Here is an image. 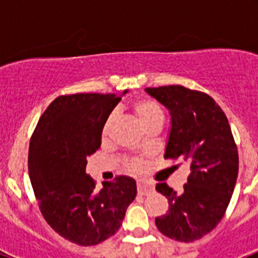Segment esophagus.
Listing matches in <instances>:
<instances>
[{"mask_svg": "<svg viewBox=\"0 0 258 258\" xmlns=\"http://www.w3.org/2000/svg\"><path fill=\"white\" fill-rule=\"evenodd\" d=\"M137 187H138V194H141V195H147V194L154 190V183L149 181H145V179H140V181L137 182Z\"/></svg>", "mask_w": 258, "mask_h": 258, "instance_id": "esophagus-1", "label": "esophagus"}]
</instances>
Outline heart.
I'll return each instance as SVG.
<instances>
[{"mask_svg":"<svg viewBox=\"0 0 258 258\" xmlns=\"http://www.w3.org/2000/svg\"><path fill=\"white\" fill-rule=\"evenodd\" d=\"M131 109L145 129L151 126L152 124H156V122H163L164 120L163 109L156 102L149 99V98H140V99L132 102ZM115 118V113H109L104 120L103 126H102V137L103 138H106L112 129ZM127 166H129V169L134 170V172H140L145 168V159L143 157H132L131 160L127 161Z\"/></svg>","mask_w":258,"mask_h":258,"instance_id":"heart-1","label":"heart"}]
</instances>
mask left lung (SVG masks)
<instances>
[{"label": "left lung", "mask_w": 258, "mask_h": 258, "mask_svg": "<svg viewBox=\"0 0 258 258\" xmlns=\"http://www.w3.org/2000/svg\"><path fill=\"white\" fill-rule=\"evenodd\" d=\"M146 92L172 116L164 159H181L190 166L181 192L165 182L156 184L169 202V211L156 217L155 223L168 238L186 243L198 240L222 220L238 178V147L229 120L213 98L199 90L168 85Z\"/></svg>", "instance_id": "1"}]
</instances>
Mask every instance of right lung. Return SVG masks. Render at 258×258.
<instances>
[{
  "label": "right lung",
  "instance_id": "obj_1",
  "mask_svg": "<svg viewBox=\"0 0 258 258\" xmlns=\"http://www.w3.org/2000/svg\"><path fill=\"white\" fill-rule=\"evenodd\" d=\"M120 99L98 93L60 95L45 109L31 137L28 172L41 213L54 231L75 244H99L116 234L136 199L131 177L116 175L99 190L85 170L86 157L101 147L104 120Z\"/></svg>",
  "mask_w": 258,
  "mask_h": 258
}]
</instances>
